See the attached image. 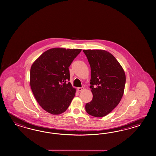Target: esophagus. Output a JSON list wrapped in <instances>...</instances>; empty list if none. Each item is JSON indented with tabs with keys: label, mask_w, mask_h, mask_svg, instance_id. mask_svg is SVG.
Segmentation results:
<instances>
[{
	"label": "esophagus",
	"mask_w": 156,
	"mask_h": 156,
	"mask_svg": "<svg viewBox=\"0 0 156 156\" xmlns=\"http://www.w3.org/2000/svg\"><path fill=\"white\" fill-rule=\"evenodd\" d=\"M83 87H78L77 88V91H81L83 90Z\"/></svg>",
	"instance_id": "obj_1"
}]
</instances>
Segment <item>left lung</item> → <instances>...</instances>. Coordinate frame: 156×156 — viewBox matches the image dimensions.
Instances as JSON below:
<instances>
[{
  "mask_svg": "<svg viewBox=\"0 0 156 156\" xmlns=\"http://www.w3.org/2000/svg\"><path fill=\"white\" fill-rule=\"evenodd\" d=\"M90 64L92 101L87 112L96 117L107 115L119 104L126 83L125 71L111 53L101 49L83 50Z\"/></svg>",
  "mask_w": 156,
  "mask_h": 156,
  "instance_id": "8db88e82",
  "label": "left lung"
}]
</instances>
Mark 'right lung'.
Here are the masks:
<instances>
[{
  "label": "right lung",
  "instance_id": "add662e5",
  "mask_svg": "<svg viewBox=\"0 0 156 156\" xmlns=\"http://www.w3.org/2000/svg\"><path fill=\"white\" fill-rule=\"evenodd\" d=\"M80 49L51 48L44 52L31 66L30 83L36 101L47 112H65L74 98L76 89L69 81V67Z\"/></svg>",
  "mask_w": 156,
  "mask_h": 156
}]
</instances>
